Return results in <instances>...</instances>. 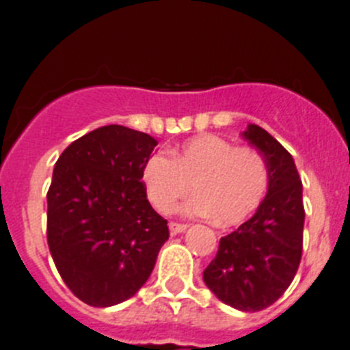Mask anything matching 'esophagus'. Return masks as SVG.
Wrapping results in <instances>:
<instances>
[{"label":"esophagus","mask_w":350,"mask_h":350,"mask_svg":"<svg viewBox=\"0 0 350 350\" xmlns=\"http://www.w3.org/2000/svg\"><path fill=\"white\" fill-rule=\"evenodd\" d=\"M189 226L187 224H178V222H170V233L172 234H178V233H184L187 231Z\"/></svg>","instance_id":"1"}]
</instances>
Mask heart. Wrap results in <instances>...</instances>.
<instances>
[{"label":"heart","mask_w":350,"mask_h":350,"mask_svg":"<svg viewBox=\"0 0 350 350\" xmlns=\"http://www.w3.org/2000/svg\"><path fill=\"white\" fill-rule=\"evenodd\" d=\"M170 157L172 160L156 152L142 166L148 202L159 212H173L193 185L198 196L182 212L230 228L245 221L267 196V161L254 148L234 147L217 135H202L172 148Z\"/></svg>","instance_id":"1"}]
</instances>
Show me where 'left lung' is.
<instances>
[{
    "instance_id": "left-lung-1",
    "label": "left lung",
    "mask_w": 350,
    "mask_h": 350,
    "mask_svg": "<svg viewBox=\"0 0 350 350\" xmlns=\"http://www.w3.org/2000/svg\"><path fill=\"white\" fill-rule=\"evenodd\" d=\"M242 137L267 161V196L249 221L221 238L203 280L226 305L258 312L277 301L298 271L305 224L303 185L293 156L267 129L249 124Z\"/></svg>"
}]
</instances>
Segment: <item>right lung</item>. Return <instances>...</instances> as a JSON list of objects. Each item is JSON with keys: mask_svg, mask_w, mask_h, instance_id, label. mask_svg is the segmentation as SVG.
<instances>
[{"mask_svg": "<svg viewBox=\"0 0 350 350\" xmlns=\"http://www.w3.org/2000/svg\"><path fill=\"white\" fill-rule=\"evenodd\" d=\"M157 140L98 128L64 148L47 193V242L64 284L91 307H112L147 282L170 231L150 206L142 166Z\"/></svg>", "mask_w": 350, "mask_h": 350, "instance_id": "obj_1", "label": "right lung"}]
</instances>
